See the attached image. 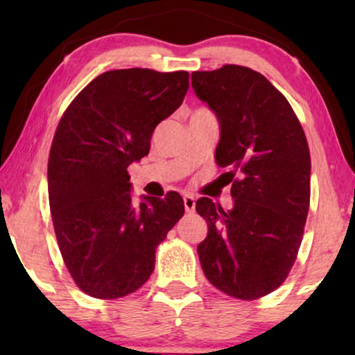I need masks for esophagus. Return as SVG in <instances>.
<instances>
[{"mask_svg": "<svg viewBox=\"0 0 355 355\" xmlns=\"http://www.w3.org/2000/svg\"><path fill=\"white\" fill-rule=\"evenodd\" d=\"M184 207H186L187 213H192L196 210V198L192 196H184Z\"/></svg>", "mask_w": 355, "mask_h": 355, "instance_id": "34e87169", "label": "esophagus"}]
</instances>
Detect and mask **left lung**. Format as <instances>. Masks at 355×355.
Segmentation results:
<instances>
[{
	"instance_id": "obj_1",
	"label": "left lung",
	"mask_w": 355,
	"mask_h": 355,
	"mask_svg": "<svg viewBox=\"0 0 355 355\" xmlns=\"http://www.w3.org/2000/svg\"><path fill=\"white\" fill-rule=\"evenodd\" d=\"M192 89L220 124L218 166L239 173L231 210L197 200L208 234L197 247L207 279L227 295L273 293L297 257L310 205L307 139L289 101L260 72L226 64L192 72ZM230 171L231 181L234 173Z\"/></svg>"
}]
</instances>
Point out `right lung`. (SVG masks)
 Returning <instances> with one entry per match:
<instances>
[{
  "instance_id": "right-lung-1",
  "label": "right lung",
  "mask_w": 355,
  "mask_h": 355,
  "mask_svg": "<svg viewBox=\"0 0 355 355\" xmlns=\"http://www.w3.org/2000/svg\"><path fill=\"white\" fill-rule=\"evenodd\" d=\"M189 72L116 69L95 77L62 114L48 159V198L62 260L96 299L137 291L155 252L184 215L178 192L134 205L128 168L181 106Z\"/></svg>"
}]
</instances>
